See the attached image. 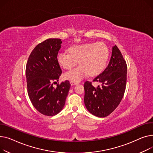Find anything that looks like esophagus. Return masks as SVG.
I'll list each match as a JSON object with an SVG mask.
<instances>
[{
  "mask_svg": "<svg viewBox=\"0 0 153 153\" xmlns=\"http://www.w3.org/2000/svg\"><path fill=\"white\" fill-rule=\"evenodd\" d=\"M70 84H71V85H77V83L73 82H70Z\"/></svg>",
  "mask_w": 153,
  "mask_h": 153,
  "instance_id": "34e87169",
  "label": "esophagus"
}]
</instances>
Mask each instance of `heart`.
I'll list each match as a JSON object with an SVG mask.
<instances>
[{
    "instance_id": "heart-1",
    "label": "heart",
    "mask_w": 153,
    "mask_h": 153,
    "mask_svg": "<svg viewBox=\"0 0 153 153\" xmlns=\"http://www.w3.org/2000/svg\"><path fill=\"white\" fill-rule=\"evenodd\" d=\"M69 52H60L57 60L60 66L70 69L78 64V67L65 72L64 79L78 83L89 74L96 76L103 71L109 57V49L104 43L91 42L71 47Z\"/></svg>"
}]
</instances>
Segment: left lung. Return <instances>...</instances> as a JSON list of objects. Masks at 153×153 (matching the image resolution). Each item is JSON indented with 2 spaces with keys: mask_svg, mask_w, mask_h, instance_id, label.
Wrapping results in <instances>:
<instances>
[{
  "mask_svg": "<svg viewBox=\"0 0 153 153\" xmlns=\"http://www.w3.org/2000/svg\"><path fill=\"white\" fill-rule=\"evenodd\" d=\"M127 67L116 45L107 67L93 82L101 84L95 88L91 82L84 84V102L87 110L98 117L111 114L121 102L126 88Z\"/></svg>",
  "mask_w": 153,
  "mask_h": 153,
  "instance_id": "obj_1",
  "label": "left lung"
}]
</instances>
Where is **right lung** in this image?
<instances>
[{
    "mask_svg": "<svg viewBox=\"0 0 153 153\" xmlns=\"http://www.w3.org/2000/svg\"><path fill=\"white\" fill-rule=\"evenodd\" d=\"M60 39L50 38L36 46L28 58L26 67L27 88L30 100L38 112L53 116L64 108L70 84L66 80L59 82L62 70L57 60L60 49Z\"/></svg>",
    "mask_w": 153,
    "mask_h": 153,
    "instance_id": "right-lung-1",
    "label": "right lung"
}]
</instances>
